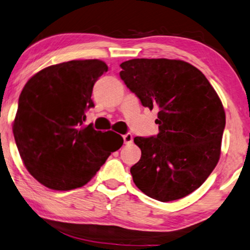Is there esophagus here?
Instances as JSON below:
<instances>
[{
	"label": "esophagus",
	"mask_w": 250,
	"mask_h": 250,
	"mask_svg": "<svg viewBox=\"0 0 250 250\" xmlns=\"http://www.w3.org/2000/svg\"><path fill=\"white\" fill-rule=\"evenodd\" d=\"M123 138H124V143L125 144H130L133 142V135L130 133H127V134H125L124 136H123Z\"/></svg>",
	"instance_id": "obj_1"
}]
</instances>
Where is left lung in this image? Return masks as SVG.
I'll return each mask as SVG.
<instances>
[{
    "instance_id": "1",
    "label": "left lung",
    "mask_w": 250,
    "mask_h": 250,
    "mask_svg": "<svg viewBox=\"0 0 250 250\" xmlns=\"http://www.w3.org/2000/svg\"><path fill=\"white\" fill-rule=\"evenodd\" d=\"M120 76L144 107L156 108L159 134L134 138L141 160L130 167L135 186L155 200L187 197L220 157L226 114L202 72L182 60L132 59Z\"/></svg>"
}]
</instances>
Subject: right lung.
Here are the masks:
<instances>
[{
    "label": "right lung",
    "instance_id": "1",
    "mask_svg": "<svg viewBox=\"0 0 250 250\" xmlns=\"http://www.w3.org/2000/svg\"><path fill=\"white\" fill-rule=\"evenodd\" d=\"M107 70L102 60H71L42 69L23 87L14 140L26 170L49 189L85 186L123 145L112 130L83 125L95 83Z\"/></svg>",
    "mask_w": 250,
    "mask_h": 250
}]
</instances>
